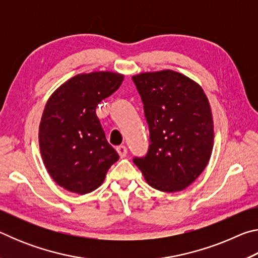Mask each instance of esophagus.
Masks as SVG:
<instances>
[{"label":"esophagus","instance_id":"34e87169","mask_svg":"<svg viewBox=\"0 0 258 258\" xmlns=\"http://www.w3.org/2000/svg\"><path fill=\"white\" fill-rule=\"evenodd\" d=\"M117 152H118V155L120 156V158H124V157L127 155V148L125 146H118L116 148Z\"/></svg>","mask_w":258,"mask_h":258}]
</instances>
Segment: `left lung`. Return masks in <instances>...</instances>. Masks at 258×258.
<instances>
[{"label": "left lung", "mask_w": 258, "mask_h": 258, "mask_svg": "<svg viewBox=\"0 0 258 258\" xmlns=\"http://www.w3.org/2000/svg\"><path fill=\"white\" fill-rule=\"evenodd\" d=\"M149 126V148L134 157L148 184L163 192L185 189L208 164L214 143L211 106L202 87L173 71L133 76Z\"/></svg>", "instance_id": "left-lung-1"}]
</instances>
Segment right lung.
<instances>
[{
  "label": "right lung",
  "mask_w": 258,
  "mask_h": 258,
  "mask_svg": "<svg viewBox=\"0 0 258 258\" xmlns=\"http://www.w3.org/2000/svg\"><path fill=\"white\" fill-rule=\"evenodd\" d=\"M120 74L95 72L71 78L51 95L40 124V150L51 177L60 186L85 195L101 185L118 160L95 112L116 92Z\"/></svg>",
  "instance_id": "obj_1"
}]
</instances>
